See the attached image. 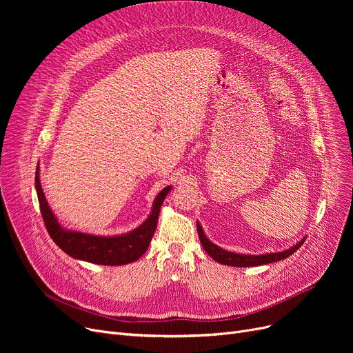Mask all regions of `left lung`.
Instances as JSON below:
<instances>
[{"label":"left lung","mask_w":353,"mask_h":353,"mask_svg":"<svg viewBox=\"0 0 353 353\" xmlns=\"http://www.w3.org/2000/svg\"><path fill=\"white\" fill-rule=\"evenodd\" d=\"M197 232H199V239L201 246L205 248L208 254L214 259L216 262L221 265H228V266H236V268H249V266H261V265H268L272 262L282 261V259L289 257L293 254L296 250H298L306 239H302L299 243H296L293 248L279 252V253H268V254H261V256H252V254H239V253H232L228 250H223L221 248L213 245L210 240L206 237V234L203 233L201 226L197 223Z\"/></svg>","instance_id":"1"}]
</instances>
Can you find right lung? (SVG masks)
I'll return each mask as SVG.
<instances>
[{"instance_id":"obj_1","label":"right lung","mask_w":353,"mask_h":353,"mask_svg":"<svg viewBox=\"0 0 353 353\" xmlns=\"http://www.w3.org/2000/svg\"><path fill=\"white\" fill-rule=\"evenodd\" d=\"M35 189L37 196H39L40 210L46 229L55 245L68 256L80 259V261L105 266H120L136 262L147 250L157 228V219L161 203L172 188L167 186L157 194L152 214L148 216V219L141 226L127 234L114 237L92 236L63 229L44 197L41 183L39 179V167H37L35 172Z\"/></svg>"}]
</instances>
